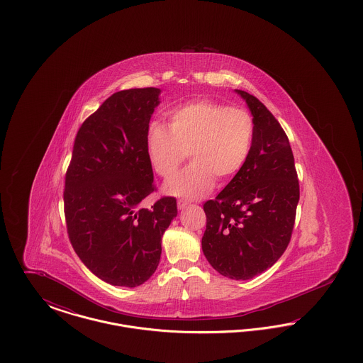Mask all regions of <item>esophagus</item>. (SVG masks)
<instances>
[{
  "label": "esophagus",
  "mask_w": 363,
  "mask_h": 363,
  "mask_svg": "<svg viewBox=\"0 0 363 363\" xmlns=\"http://www.w3.org/2000/svg\"><path fill=\"white\" fill-rule=\"evenodd\" d=\"M177 206H178V209H185V208L189 206V203H188V201H185V200H178Z\"/></svg>",
  "instance_id": "34e87169"
}]
</instances>
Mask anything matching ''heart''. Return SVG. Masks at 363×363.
<instances>
[{
    "label": "heart",
    "instance_id": "1",
    "mask_svg": "<svg viewBox=\"0 0 363 363\" xmlns=\"http://www.w3.org/2000/svg\"><path fill=\"white\" fill-rule=\"evenodd\" d=\"M255 121L237 107L212 101H196L169 113V128L154 122L145 133V151L159 177H172L188 152L189 166L170 178L164 193L200 199L212 189L215 177L227 181L245 166L253 144Z\"/></svg>",
    "mask_w": 363,
    "mask_h": 363
}]
</instances>
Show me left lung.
Segmentation results:
<instances>
[{
    "label": "left lung",
    "mask_w": 363,
    "mask_h": 363,
    "mask_svg": "<svg viewBox=\"0 0 363 363\" xmlns=\"http://www.w3.org/2000/svg\"><path fill=\"white\" fill-rule=\"evenodd\" d=\"M255 121L249 157L215 200L204 204L201 246L220 275L247 280L271 268L291 240L299 184L290 141L272 113L245 91Z\"/></svg>",
    "instance_id": "1"
}]
</instances>
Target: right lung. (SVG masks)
Masks as SVG:
<instances>
[{
    "mask_svg": "<svg viewBox=\"0 0 363 363\" xmlns=\"http://www.w3.org/2000/svg\"><path fill=\"white\" fill-rule=\"evenodd\" d=\"M159 88L113 94L83 122L65 177L64 207L70 243L106 283L138 287L154 275L162 237L177 216V200L141 201L154 190L145 133L160 104Z\"/></svg>",
    "mask_w": 363,
    "mask_h": 363,
    "instance_id": "obj_1",
    "label": "right lung"
}]
</instances>
